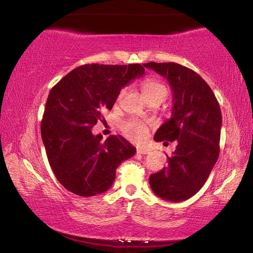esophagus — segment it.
Returning a JSON list of instances; mask_svg holds the SVG:
<instances>
[{"label": "esophagus", "instance_id": "34e87169", "mask_svg": "<svg viewBox=\"0 0 253 253\" xmlns=\"http://www.w3.org/2000/svg\"><path fill=\"white\" fill-rule=\"evenodd\" d=\"M148 149L147 148H143V147H138L137 148V154H143V155H146L148 154Z\"/></svg>", "mask_w": 253, "mask_h": 253}]
</instances>
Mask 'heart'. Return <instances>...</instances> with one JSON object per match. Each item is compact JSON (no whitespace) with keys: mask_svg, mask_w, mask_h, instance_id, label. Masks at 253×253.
Masks as SVG:
<instances>
[{"mask_svg":"<svg viewBox=\"0 0 253 253\" xmlns=\"http://www.w3.org/2000/svg\"><path fill=\"white\" fill-rule=\"evenodd\" d=\"M143 91L144 95L146 96L147 99H152L155 97H162L163 99H165L168 96V88L164 84H162L161 81L156 79H146L143 83ZM126 88H123L121 92L118 95V100H121L122 98L125 96ZM122 130L128 139H130L131 142L140 143L146 138L148 134V127L146 124L142 123L138 119H128V121L124 122L122 124Z\"/></svg>","mask_w":253,"mask_h":253,"instance_id":"b5f03b06","label":"heart"}]
</instances>
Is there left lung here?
Returning a JSON list of instances; mask_svg holds the SVG:
<instances>
[{"instance_id": "left-lung-1", "label": "left lung", "mask_w": 253, "mask_h": 253, "mask_svg": "<svg viewBox=\"0 0 253 253\" xmlns=\"http://www.w3.org/2000/svg\"><path fill=\"white\" fill-rule=\"evenodd\" d=\"M144 66L168 79L173 91L172 117L154 139L177 140L168 166L152 174L149 184L161 199L181 202L201 190L219 157L221 108L210 85L192 69L175 62Z\"/></svg>"}]
</instances>
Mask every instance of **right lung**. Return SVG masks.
<instances>
[{"instance_id": "add662e5", "label": "right lung", "mask_w": 253, "mask_h": 253, "mask_svg": "<svg viewBox=\"0 0 253 253\" xmlns=\"http://www.w3.org/2000/svg\"><path fill=\"white\" fill-rule=\"evenodd\" d=\"M144 72L139 63L84 65L50 90L41 137L52 172L68 191L79 196L104 193L119 164L135 155L136 148L123 136L102 140L91 129L102 119V110L113 108L122 88Z\"/></svg>"}]
</instances>
